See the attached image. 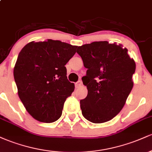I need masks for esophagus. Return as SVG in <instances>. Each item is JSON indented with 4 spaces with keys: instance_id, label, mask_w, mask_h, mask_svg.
Here are the masks:
<instances>
[{
    "instance_id": "esophagus-1",
    "label": "esophagus",
    "mask_w": 152,
    "mask_h": 152,
    "mask_svg": "<svg viewBox=\"0 0 152 152\" xmlns=\"http://www.w3.org/2000/svg\"><path fill=\"white\" fill-rule=\"evenodd\" d=\"M75 86H76V88H79V87H81L82 86V81L81 80L77 81L76 83H75Z\"/></svg>"
}]
</instances>
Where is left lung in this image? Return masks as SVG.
<instances>
[{"label": "left lung", "instance_id": "obj_1", "mask_svg": "<svg viewBox=\"0 0 152 152\" xmlns=\"http://www.w3.org/2000/svg\"><path fill=\"white\" fill-rule=\"evenodd\" d=\"M76 52L88 69L82 77L88 94L80 101L82 114L88 121H109L123 109L134 86L136 64L122 45L96 41L78 46Z\"/></svg>", "mask_w": 152, "mask_h": 152}]
</instances>
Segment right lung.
Returning a JSON list of instances; mask_svg holds the SVG:
<instances>
[{"label":"right lung","instance_id":"1","mask_svg":"<svg viewBox=\"0 0 152 152\" xmlns=\"http://www.w3.org/2000/svg\"><path fill=\"white\" fill-rule=\"evenodd\" d=\"M77 48L48 39L31 41L19 53L13 69L18 96L37 121L52 123L61 116L64 102L75 88L67 79L65 65Z\"/></svg>","mask_w":152,"mask_h":152}]
</instances>
